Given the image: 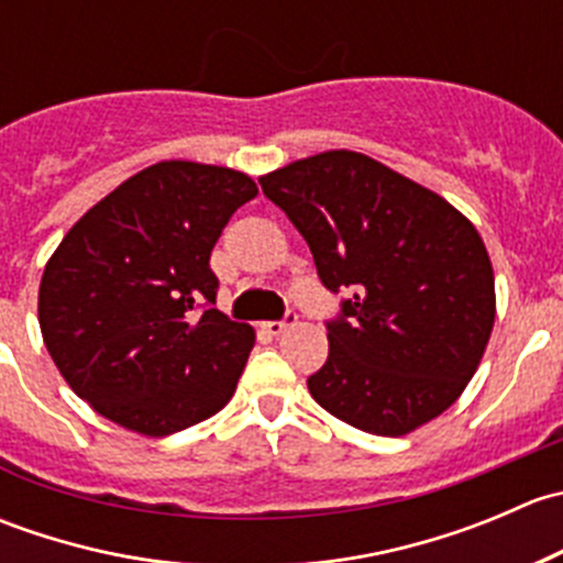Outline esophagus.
I'll use <instances>...</instances> for the list:
<instances>
[{"mask_svg":"<svg viewBox=\"0 0 563 563\" xmlns=\"http://www.w3.org/2000/svg\"><path fill=\"white\" fill-rule=\"evenodd\" d=\"M291 323H294V316L288 313L286 321H266V323H261V327H264V332H269L272 338H277V334L286 332V329L291 327Z\"/></svg>","mask_w":563,"mask_h":563,"instance_id":"1","label":"esophagus"}]
</instances>
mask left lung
Segmentation results:
<instances>
[{"label":"left lung","instance_id":"8db88e82","mask_svg":"<svg viewBox=\"0 0 563 563\" xmlns=\"http://www.w3.org/2000/svg\"><path fill=\"white\" fill-rule=\"evenodd\" d=\"M329 291H354L327 323L329 356L308 378L321 408L373 435H406L474 378L496 321L479 231L446 198L349 150L261 176Z\"/></svg>","mask_w":563,"mask_h":563}]
</instances>
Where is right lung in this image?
<instances>
[{
	"instance_id": "right-lung-1",
	"label": "right lung",
	"mask_w": 563,
	"mask_h": 563,
	"mask_svg": "<svg viewBox=\"0 0 563 563\" xmlns=\"http://www.w3.org/2000/svg\"><path fill=\"white\" fill-rule=\"evenodd\" d=\"M255 196L234 168L163 161L108 192L54 250L40 332L62 378L100 417L161 439L231 400L255 332L214 308L209 255Z\"/></svg>"
}]
</instances>
